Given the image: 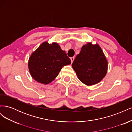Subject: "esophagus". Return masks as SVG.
<instances>
[{
  "label": "esophagus",
  "instance_id": "34e87169",
  "mask_svg": "<svg viewBox=\"0 0 132 132\" xmlns=\"http://www.w3.org/2000/svg\"><path fill=\"white\" fill-rule=\"evenodd\" d=\"M74 59H75L74 57H71V58H70V60H71V63H72L73 62V61H74Z\"/></svg>",
  "mask_w": 132,
  "mask_h": 132
}]
</instances>
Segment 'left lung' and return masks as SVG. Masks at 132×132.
I'll use <instances>...</instances> for the list:
<instances>
[{
  "label": "left lung",
  "instance_id": "obj_1",
  "mask_svg": "<svg viewBox=\"0 0 132 132\" xmlns=\"http://www.w3.org/2000/svg\"><path fill=\"white\" fill-rule=\"evenodd\" d=\"M71 65L80 80L91 86L100 82L105 77L108 62L100 46L88 42L82 46Z\"/></svg>",
  "mask_w": 132,
  "mask_h": 132
}]
</instances>
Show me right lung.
I'll return each mask as SVG.
<instances>
[{"label":"right lung","instance_id":"obj_1","mask_svg":"<svg viewBox=\"0 0 132 132\" xmlns=\"http://www.w3.org/2000/svg\"><path fill=\"white\" fill-rule=\"evenodd\" d=\"M71 61L59 44L44 42L31 54L28 62L31 77L36 81L48 84L56 78L62 67Z\"/></svg>","mask_w":132,"mask_h":132}]
</instances>
